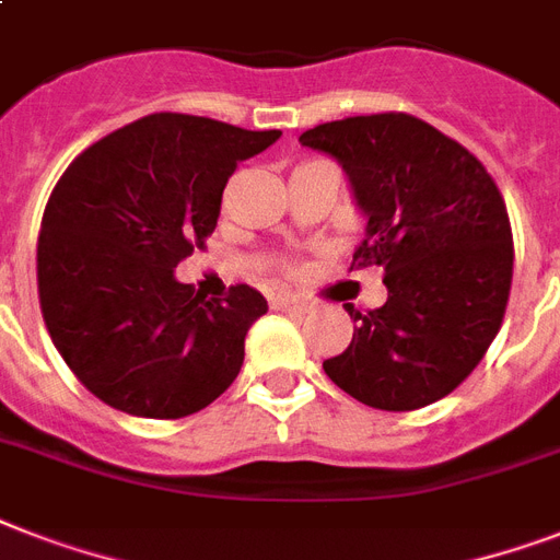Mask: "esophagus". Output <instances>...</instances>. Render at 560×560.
<instances>
[{
	"label": "esophagus",
	"mask_w": 560,
	"mask_h": 560,
	"mask_svg": "<svg viewBox=\"0 0 560 560\" xmlns=\"http://www.w3.org/2000/svg\"><path fill=\"white\" fill-rule=\"evenodd\" d=\"M272 307L288 311V314H307V302L305 299H296V296H279L276 302H272Z\"/></svg>",
	"instance_id": "obj_1"
}]
</instances>
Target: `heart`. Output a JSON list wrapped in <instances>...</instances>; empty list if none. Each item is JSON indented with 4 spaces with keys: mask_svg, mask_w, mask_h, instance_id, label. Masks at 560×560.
I'll return each mask as SVG.
<instances>
[{
    "mask_svg": "<svg viewBox=\"0 0 560 560\" xmlns=\"http://www.w3.org/2000/svg\"><path fill=\"white\" fill-rule=\"evenodd\" d=\"M281 267H284L288 272H293V261H281Z\"/></svg>",
    "mask_w": 560,
    "mask_h": 560,
    "instance_id": "obj_1",
    "label": "heart"
}]
</instances>
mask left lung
I'll list each match as a JSON object with an SVG mask.
<instances>
[{"instance_id": "8db88e82", "label": "left lung", "mask_w": 560, "mask_h": 560, "mask_svg": "<svg viewBox=\"0 0 560 560\" xmlns=\"http://www.w3.org/2000/svg\"><path fill=\"white\" fill-rule=\"evenodd\" d=\"M299 142L346 168L369 218L351 270L381 267L389 290L374 311L346 305L358 328L325 374L386 412L451 395L486 358L512 290V223L494 177L407 113L328 121Z\"/></svg>"}]
</instances>
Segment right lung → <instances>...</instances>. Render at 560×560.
Returning a JSON list of instances; mask_svg holds the SVG:
<instances>
[{
    "instance_id": "right-lung-1",
    "label": "right lung",
    "mask_w": 560,
    "mask_h": 560,
    "mask_svg": "<svg viewBox=\"0 0 560 560\" xmlns=\"http://www.w3.org/2000/svg\"><path fill=\"white\" fill-rule=\"evenodd\" d=\"M281 130L153 113L90 144L57 179L37 237L48 337L86 389L139 418H186L232 386L267 299L200 296L174 267L206 246L237 162Z\"/></svg>"
}]
</instances>
